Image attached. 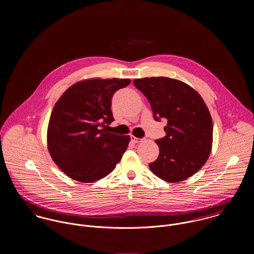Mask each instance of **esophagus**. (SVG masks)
<instances>
[{"label": "esophagus", "instance_id": "obj_1", "mask_svg": "<svg viewBox=\"0 0 254 254\" xmlns=\"http://www.w3.org/2000/svg\"><path fill=\"white\" fill-rule=\"evenodd\" d=\"M131 141H132L134 144H137V143L142 142V139H139V138H136V137H134V136H131Z\"/></svg>", "mask_w": 254, "mask_h": 254}]
</instances>
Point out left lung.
Segmentation results:
<instances>
[{
    "instance_id": "left-lung-1",
    "label": "left lung",
    "mask_w": 254,
    "mask_h": 254,
    "mask_svg": "<svg viewBox=\"0 0 254 254\" xmlns=\"http://www.w3.org/2000/svg\"><path fill=\"white\" fill-rule=\"evenodd\" d=\"M133 83L148 100L153 118L167 120L165 137L155 140L159 155L149 169L164 181L186 180L204 165L211 152L213 124L205 103L180 80L146 77Z\"/></svg>"
}]
</instances>
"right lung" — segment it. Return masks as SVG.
<instances>
[{
    "label": "right lung",
    "mask_w": 254,
    "mask_h": 254,
    "mask_svg": "<svg viewBox=\"0 0 254 254\" xmlns=\"http://www.w3.org/2000/svg\"><path fill=\"white\" fill-rule=\"evenodd\" d=\"M130 79H88L69 87L55 105L48 126L49 152L68 177L82 183L98 181L115 168L130 142L102 129L110 124L113 94Z\"/></svg>",
    "instance_id": "right-lung-1"
}]
</instances>
